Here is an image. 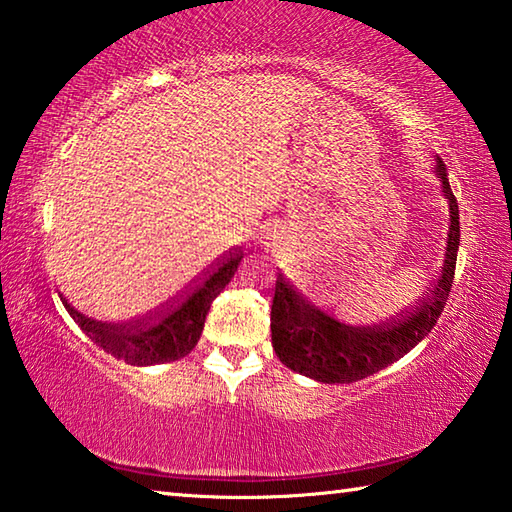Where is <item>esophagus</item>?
<instances>
[{
  "label": "esophagus",
  "instance_id": "1",
  "mask_svg": "<svg viewBox=\"0 0 512 512\" xmlns=\"http://www.w3.org/2000/svg\"><path fill=\"white\" fill-rule=\"evenodd\" d=\"M281 243H283V234L274 225L260 227V234H258V245L260 247L276 249V247H281Z\"/></svg>",
  "mask_w": 512,
  "mask_h": 512
}]
</instances>
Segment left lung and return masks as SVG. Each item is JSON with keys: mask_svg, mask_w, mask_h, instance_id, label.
<instances>
[{"mask_svg": "<svg viewBox=\"0 0 512 512\" xmlns=\"http://www.w3.org/2000/svg\"><path fill=\"white\" fill-rule=\"evenodd\" d=\"M435 176L450 211L443 265L423 301L401 318L372 327L341 323L318 310L283 272H278L272 303V345L289 370L318 383H354L399 361L430 334L448 301L459 252V207L441 158H437Z\"/></svg>", "mask_w": 512, "mask_h": 512, "instance_id": "obj_1", "label": "left lung"}]
</instances>
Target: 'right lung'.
Returning a JSON list of instances; mask_svg holds the SVG:
<instances>
[{"instance_id": "add662e5", "label": "right lung", "mask_w": 512, "mask_h": 512, "mask_svg": "<svg viewBox=\"0 0 512 512\" xmlns=\"http://www.w3.org/2000/svg\"><path fill=\"white\" fill-rule=\"evenodd\" d=\"M243 254H229L211 269L191 292L160 316L140 318L133 323H102L84 316L60 294V301L80 330L98 343L106 354L136 368L178 361L194 350L214 298L234 278Z\"/></svg>"}]
</instances>
